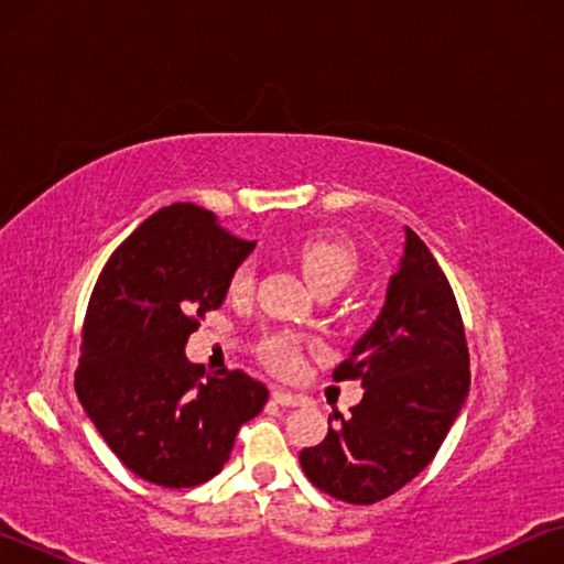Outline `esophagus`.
I'll use <instances>...</instances> for the list:
<instances>
[{
	"instance_id": "34e87169",
	"label": "esophagus",
	"mask_w": 564,
	"mask_h": 564,
	"mask_svg": "<svg viewBox=\"0 0 564 564\" xmlns=\"http://www.w3.org/2000/svg\"><path fill=\"white\" fill-rule=\"evenodd\" d=\"M273 400L279 405H285V408H301V405H305V398L303 395H295V393H291V390H283V388H273Z\"/></svg>"
}]
</instances>
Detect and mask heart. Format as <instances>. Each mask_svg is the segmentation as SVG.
<instances>
[{
  "instance_id": "heart-1",
  "label": "heart",
  "mask_w": 564,
  "mask_h": 564,
  "mask_svg": "<svg viewBox=\"0 0 564 564\" xmlns=\"http://www.w3.org/2000/svg\"><path fill=\"white\" fill-rule=\"evenodd\" d=\"M295 263L301 265V271L308 283L321 291H340L343 285H348L352 275L358 271V256L356 248L348 241L336 236H308L295 246L293 251ZM256 269L251 261L241 263L231 275V289L234 295H246L253 289ZM303 346L301 338L293 336H271L263 343V352L275 368H291L299 350Z\"/></svg>"
}]
</instances>
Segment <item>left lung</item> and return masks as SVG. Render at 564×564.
<instances>
[{"label":"left lung","mask_w":564,"mask_h":564,"mask_svg":"<svg viewBox=\"0 0 564 564\" xmlns=\"http://www.w3.org/2000/svg\"><path fill=\"white\" fill-rule=\"evenodd\" d=\"M333 378L366 388L350 417L303 447L308 480L330 498L373 505L425 470L470 390V358L455 295L427 246L405 228L386 303Z\"/></svg>","instance_id":"left-lung-1"}]
</instances>
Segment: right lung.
I'll use <instances>...</instances> for the list:
<instances>
[{"instance_id":"1","label":"right lung","mask_w":564,"mask_h":564,"mask_svg":"<svg viewBox=\"0 0 564 564\" xmlns=\"http://www.w3.org/2000/svg\"><path fill=\"white\" fill-rule=\"evenodd\" d=\"M194 204L149 216L94 285L76 395L113 455L141 480L194 488L221 473L238 427L269 400L243 370L206 378L186 358L204 313L221 308L253 251Z\"/></svg>"}]
</instances>
